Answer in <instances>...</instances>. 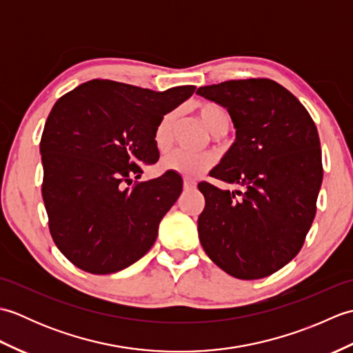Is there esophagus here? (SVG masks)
Segmentation results:
<instances>
[{"label":"esophagus","mask_w":353,"mask_h":353,"mask_svg":"<svg viewBox=\"0 0 353 353\" xmlns=\"http://www.w3.org/2000/svg\"><path fill=\"white\" fill-rule=\"evenodd\" d=\"M194 188H196V182L190 181V179H185V181H183V190L185 191H191Z\"/></svg>","instance_id":"1"}]
</instances>
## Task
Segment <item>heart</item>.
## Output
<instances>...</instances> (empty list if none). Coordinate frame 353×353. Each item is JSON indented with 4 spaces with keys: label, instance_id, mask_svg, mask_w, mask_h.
Instances as JSON below:
<instances>
[{
    "label": "heart",
    "instance_id": "obj_1",
    "mask_svg": "<svg viewBox=\"0 0 353 353\" xmlns=\"http://www.w3.org/2000/svg\"><path fill=\"white\" fill-rule=\"evenodd\" d=\"M176 112H170V114L163 115L161 121L157 123L153 141L157 150H167L171 144V132L172 125L176 123ZM199 117L201 123L212 134L219 133L220 130L229 127V117L221 108L215 106V104H205L199 109ZM215 162L212 154L208 153H192L186 152V150H174V152L168 153L161 161V168L168 172H176L185 177H197L201 172L208 171Z\"/></svg>",
    "mask_w": 353,
    "mask_h": 353
}]
</instances>
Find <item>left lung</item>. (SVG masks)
<instances>
[{
    "label": "left lung",
    "instance_id": "1",
    "mask_svg": "<svg viewBox=\"0 0 353 353\" xmlns=\"http://www.w3.org/2000/svg\"><path fill=\"white\" fill-rule=\"evenodd\" d=\"M197 94L226 108L235 142L209 172L244 191L201 182V247L236 279L273 274L301 252L323 181L317 127L288 89L268 79L229 80Z\"/></svg>",
    "mask_w": 353,
    "mask_h": 353
}]
</instances>
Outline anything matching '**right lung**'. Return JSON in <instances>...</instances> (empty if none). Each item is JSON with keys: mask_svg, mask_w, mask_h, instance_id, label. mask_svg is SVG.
Listing matches in <instances>:
<instances>
[{"mask_svg": "<svg viewBox=\"0 0 353 353\" xmlns=\"http://www.w3.org/2000/svg\"><path fill=\"white\" fill-rule=\"evenodd\" d=\"M196 91L163 92L91 80L52 106L41 139L42 197L57 249L92 274L117 273L152 249L163 215L182 192L176 172L134 182L159 152L153 133L163 115Z\"/></svg>", "mask_w": 353, "mask_h": 353, "instance_id": "obj_1", "label": "right lung"}]
</instances>
